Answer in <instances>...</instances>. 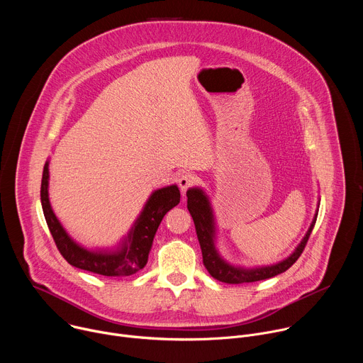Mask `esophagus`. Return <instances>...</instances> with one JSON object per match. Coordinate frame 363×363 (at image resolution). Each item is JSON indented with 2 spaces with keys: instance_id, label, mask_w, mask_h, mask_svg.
Instances as JSON below:
<instances>
[{
  "instance_id": "esophagus-1",
  "label": "esophagus",
  "mask_w": 363,
  "mask_h": 363,
  "mask_svg": "<svg viewBox=\"0 0 363 363\" xmlns=\"http://www.w3.org/2000/svg\"><path fill=\"white\" fill-rule=\"evenodd\" d=\"M195 181H196V178H195L194 174H189V172H188V174H182V175L178 178V185H179L182 194H185L186 189L191 188V186L195 184Z\"/></svg>"
}]
</instances>
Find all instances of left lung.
Returning a JSON list of instances; mask_svg holds the SVG:
<instances>
[{"instance_id":"1","label":"left lung","mask_w":363,"mask_h":363,"mask_svg":"<svg viewBox=\"0 0 363 363\" xmlns=\"http://www.w3.org/2000/svg\"><path fill=\"white\" fill-rule=\"evenodd\" d=\"M186 196H188L186 206H188L189 214L192 216V220L195 224L196 237H198L201 251H202L203 266L214 279H217L223 283H228V284H241V283H252V281L266 280V279L274 277L277 274H281L287 269H290L296 263L300 254L303 252L306 242H307L310 234H312V230L316 224V218H318V213H319V203H320V201H319L316 214H315L313 221H312V224H310L306 235L303 237V240L298 242V245L294 248V251L287 258H284V260H281L276 264L258 266V267L248 269V267L234 266V264L228 263L218 252L216 216H214L211 201H210L208 195L205 194V191L198 186L189 188L186 191Z\"/></svg>"}]
</instances>
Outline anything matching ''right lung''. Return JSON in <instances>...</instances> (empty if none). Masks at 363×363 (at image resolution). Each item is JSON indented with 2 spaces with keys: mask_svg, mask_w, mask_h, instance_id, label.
Masks as SVG:
<instances>
[{
  "mask_svg": "<svg viewBox=\"0 0 363 363\" xmlns=\"http://www.w3.org/2000/svg\"><path fill=\"white\" fill-rule=\"evenodd\" d=\"M48 164L50 161H45L43 169L40 191L41 206L48 230L67 263L73 267L106 277H126L142 270L147 263V255L152 248L153 237L157 234L162 218L169 210L179 203L181 192L178 186L174 184L155 189L149 195L139 217L128 234L115 248L89 250L76 242L69 235V233L56 217L53 208H51L48 198Z\"/></svg>",
  "mask_w": 363,
  "mask_h": 363,
  "instance_id": "obj_1",
  "label": "right lung"
}]
</instances>
